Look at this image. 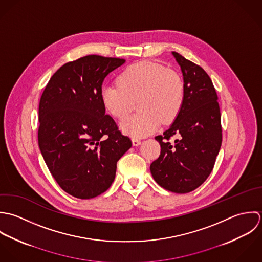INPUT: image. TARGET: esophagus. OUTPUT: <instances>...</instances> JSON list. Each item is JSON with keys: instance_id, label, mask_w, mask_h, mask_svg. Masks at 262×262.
Segmentation results:
<instances>
[{"instance_id": "esophagus-1", "label": "esophagus", "mask_w": 262, "mask_h": 262, "mask_svg": "<svg viewBox=\"0 0 262 262\" xmlns=\"http://www.w3.org/2000/svg\"><path fill=\"white\" fill-rule=\"evenodd\" d=\"M141 144V140L140 139H138V138H133V145L134 146H139Z\"/></svg>"}]
</instances>
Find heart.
<instances>
[{
    "mask_svg": "<svg viewBox=\"0 0 262 262\" xmlns=\"http://www.w3.org/2000/svg\"><path fill=\"white\" fill-rule=\"evenodd\" d=\"M105 110L116 118L125 117L139 99L140 112L124 118L121 129L134 137L154 133L161 122L171 123L184 100V82L174 70L142 60L128 66L117 77V85H105L100 93Z\"/></svg>",
    "mask_w": 262,
    "mask_h": 262,
    "instance_id": "b5f03b06",
    "label": "heart"
}]
</instances>
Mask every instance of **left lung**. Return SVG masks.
Returning <instances> with one entry per match:
<instances>
[{"label": "left lung", "instance_id": "8db88e82", "mask_svg": "<svg viewBox=\"0 0 262 262\" xmlns=\"http://www.w3.org/2000/svg\"><path fill=\"white\" fill-rule=\"evenodd\" d=\"M184 81V100L172 125L155 137L161 153L151 166L158 184L172 192L187 193L209 177L222 145L217 95L206 71L173 52ZM176 136L178 139L171 141Z\"/></svg>", "mask_w": 262, "mask_h": 262}]
</instances>
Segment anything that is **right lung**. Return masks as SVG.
Masks as SVG:
<instances>
[{"instance_id": "1", "label": "right lung", "mask_w": 262, "mask_h": 262, "mask_svg": "<svg viewBox=\"0 0 262 262\" xmlns=\"http://www.w3.org/2000/svg\"><path fill=\"white\" fill-rule=\"evenodd\" d=\"M123 58L91 54L61 66L39 101L38 145L53 178L67 193L81 200L106 191L116 163L132 141L105 114V77Z\"/></svg>"}]
</instances>
